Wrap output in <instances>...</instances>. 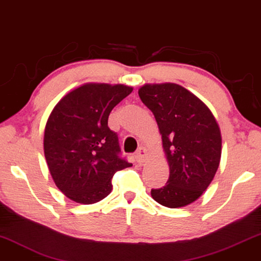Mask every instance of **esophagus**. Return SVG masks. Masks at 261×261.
Here are the masks:
<instances>
[{"label": "esophagus", "mask_w": 261, "mask_h": 261, "mask_svg": "<svg viewBox=\"0 0 261 261\" xmlns=\"http://www.w3.org/2000/svg\"><path fill=\"white\" fill-rule=\"evenodd\" d=\"M147 155H148V152H147V149L145 148V147H140L135 158H137V161L139 162V164H142V162H145Z\"/></svg>", "instance_id": "obj_1"}]
</instances>
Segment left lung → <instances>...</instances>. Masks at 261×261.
Segmentation results:
<instances>
[{"label": "left lung", "mask_w": 261, "mask_h": 261, "mask_svg": "<svg viewBox=\"0 0 261 261\" xmlns=\"http://www.w3.org/2000/svg\"><path fill=\"white\" fill-rule=\"evenodd\" d=\"M139 96L156 120L169 166L167 184L150 194L169 208L194 202L207 190L221 159V133L211 109L182 86L146 84Z\"/></svg>", "instance_id": "1"}]
</instances>
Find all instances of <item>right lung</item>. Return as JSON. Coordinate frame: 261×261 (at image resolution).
Returning a JSON list of instances; mask_svg holds the SVG:
<instances>
[{"mask_svg": "<svg viewBox=\"0 0 261 261\" xmlns=\"http://www.w3.org/2000/svg\"><path fill=\"white\" fill-rule=\"evenodd\" d=\"M132 92L129 86L89 82L53 108L44 127V156L55 185L73 201H101L113 190L115 172L132 166L119 156L118 135L108 127L112 109Z\"/></svg>", "mask_w": 261, "mask_h": 261, "instance_id": "1", "label": "right lung"}]
</instances>
